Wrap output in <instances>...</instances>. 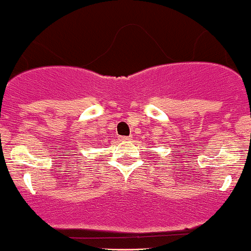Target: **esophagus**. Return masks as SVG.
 I'll return each instance as SVG.
<instances>
[{
  "mask_svg": "<svg viewBox=\"0 0 251 251\" xmlns=\"http://www.w3.org/2000/svg\"><path fill=\"white\" fill-rule=\"evenodd\" d=\"M131 140V136H121V141H129Z\"/></svg>",
  "mask_w": 251,
  "mask_h": 251,
  "instance_id": "esophagus-1",
  "label": "esophagus"
}]
</instances>
